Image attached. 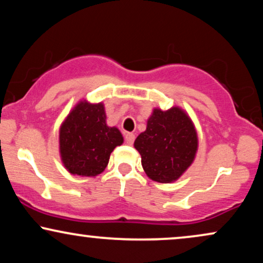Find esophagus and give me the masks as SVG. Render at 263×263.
<instances>
[{
	"mask_svg": "<svg viewBox=\"0 0 263 263\" xmlns=\"http://www.w3.org/2000/svg\"><path fill=\"white\" fill-rule=\"evenodd\" d=\"M134 141H135V135L131 134V132H127V134L125 135V142L127 143L128 145H132L134 144Z\"/></svg>",
	"mask_w": 263,
	"mask_h": 263,
	"instance_id": "34e87169",
	"label": "esophagus"
}]
</instances>
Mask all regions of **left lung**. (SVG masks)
<instances>
[{"label":"left lung","mask_w":263,"mask_h":263,"mask_svg":"<svg viewBox=\"0 0 263 263\" xmlns=\"http://www.w3.org/2000/svg\"><path fill=\"white\" fill-rule=\"evenodd\" d=\"M134 145L152 181L174 183L194 162L199 138L188 112L174 105L167 110L153 109L147 128L138 135Z\"/></svg>","instance_id":"8db88e82"}]
</instances>
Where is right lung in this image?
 <instances>
[{"label": "right lung", "instance_id": "right-lung-1", "mask_svg": "<svg viewBox=\"0 0 263 263\" xmlns=\"http://www.w3.org/2000/svg\"><path fill=\"white\" fill-rule=\"evenodd\" d=\"M124 143L120 129L107 125L104 103L80 99L59 127V155L65 170L96 177L107 167L110 154Z\"/></svg>", "mask_w": 263, "mask_h": 263}]
</instances>
